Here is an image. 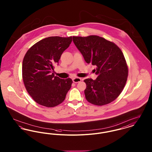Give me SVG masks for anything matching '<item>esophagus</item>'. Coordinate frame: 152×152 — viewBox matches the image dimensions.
I'll list each match as a JSON object with an SVG mask.
<instances>
[{
	"mask_svg": "<svg viewBox=\"0 0 152 152\" xmlns=\"http://www.w3.org/2000/svg\"><path fill=\"white\" fill-rule=\"evenodd\" d=\"M72 80L73 81V83H76L80 82L81 81V79L80 77H75V78H73V79H72Z\"/></svg>",
	"mask_w": 152,
	"mask_h": 152,
	"instance_id": "34e87169",
	"label": "esophagus"
}]
</instances>
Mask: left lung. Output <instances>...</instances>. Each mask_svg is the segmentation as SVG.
Wrapping results in <instances>:
<instances>
[{"mask_svg":"<svg viewBox=\"0 0 152 152\" xmlns=\"http://www.w3.org/2000/svg\"><path fill=\"white\" fill-rule=\"evenodd\" d=\"M73 41L85 61L96 66L98 77L85 79L87 100L103 106L115 100L124 88L128 67L124 55L114 42L98 36L73 37Z\"/></svg>","mask_w":152,"mask_h":152,"instance_id":"8db88e82","label":"left lung"}]
</instances>
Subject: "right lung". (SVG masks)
I'll return each instance as SVG.
<instances>
[{"label": "right lung", "instance_id": "1", "mask_svg": "<svg viewBox=\"0 0 152 152\" xmlns=\"http://www.w3.org/2000/svg\"><path fill=\"white\" fill-rule=\"evenodd\" d=\"M72 37H49L33 45L22 63V78L27 92L40 105L55 107L65 100L72 80L62 79L52 73Z\"/></svg>", "mask_w": 152, "mask_h": 152}]
</instances>
